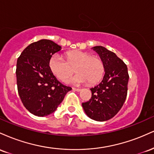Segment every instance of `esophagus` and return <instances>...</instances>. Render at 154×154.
<instances>
[{"label": "esophagus", "mask_w": 154, "mask_h": 154, "mask_svg": "<svg viewBox=\"0 0 154 154\" xmlns=\"http://www.w3.org/2000/svg\"><path fill=\"white\" fill-rule=\"evenodd\" d=\"M72 90H73V91H77V92H79V91H81V89H79V88H72Z\"/></svg>", "instance_id": "1"}]
</instances>
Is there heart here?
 <instances>
[{
    "mask_svg": "<svg viewBox=\"0 0 154 154\" xmlns=\"http://www.w3.org/2000/svg\"><path fill=\"white\" fill-rule=\"evenodd\" d=\"M65 60L58 54L52 56L49 68L60 81H65L75 72L77 74L69 82L74 84L88 82L96 84L102 79L105 72L104 63L99 57L82 51H72L65 54Z\"/></svg>",
    "mask_w": 154,
    "mask_h": 154,
    "instance_id": "b5f03b06",
    "label": "heart"
}]
</instances>
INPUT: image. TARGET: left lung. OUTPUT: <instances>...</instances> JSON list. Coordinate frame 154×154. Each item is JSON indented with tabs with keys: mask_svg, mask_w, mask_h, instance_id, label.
Segmentation results:
<instances>
[{
	"mask_svg": "<svg viewBox=\"0 0 154 154\" xmlns=\"http://www.w3.org/2000/svg\"><path fill=\"white\" fill-rule=\"evenodd\" d=\"M104 63L105 75L99 85L91 88V98L82 107L86 114L96 121L114 117L122 107L127 95L129 75L128 66L114 53L103 46H95Z\"/></svg>",
	"mask_w": 154,
	"mask_h": 154,
	"instance_id": "1",
	"label": "left lung"
}]
</instances>
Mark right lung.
<instances>
[{
    "mask_svg": "<svg viewBox=\"0 0 154 154\" xmlns=\"http://www.w3.org/2000/svg\"><path fill=\"white\" fill-rule=\"evenodd\" d=\"M61 47L50 40L31 43L17 59V83L24 106L35 116H44L56 111L72 88L63 85L49 68L52 56Z\"/></svg>",
    "mask_w": 154,
    "mask_h": 154,
    "instance_id": "1",
    "label": "right lung"
}]
</instances>
